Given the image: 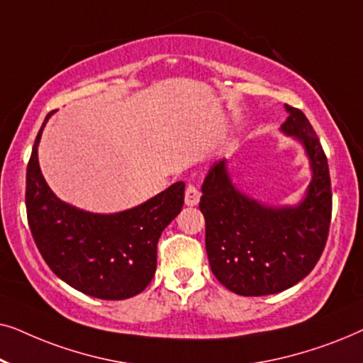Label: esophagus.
<instances>
[{"instance_id": "esophagus-1", "label": "esophagus", "mask_w": 363, "mask_h": 363, "mask_svg": "<svg viewBox=\"0 0 363 363\" xmlns=\"http://www.w3.org/2000/svg\"><path fill=\"white\" fill-rule=\"evenodd\" d=\"M200 196L201 193L200 190L195 185H188L186 190H185V205L186 206H196L198 203H200Z\"/></svg>"}]
</instances>
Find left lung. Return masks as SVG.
I'll use <instances>...</instances> for the list:
<instances>
[{
  "label": "left lung",
  "mask_w": 363,
  "mask_h": 363,
  "mask_svg": "<svg viewBox=\"0 0 363 363\" xmlns=\"http://www.w3.org/2000/svg\"><path fill=\"white\" fill-rule=\"evenodd\" d=\"M281 132L304 148L312 172L297 205H266L238 190L228 160L216 162L201 185L200 210L206 223V255L213 274L240 296H267L289 289L314 269L324 251L332 215L325 153L299 108Z\"/></svg>",
  "instance_id": "1"
}]
</instances>
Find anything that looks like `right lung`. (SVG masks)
<instances>
[{
    "label": "right lung",
    "mask_w": 363,
    "mask_h": 363,
    "mask_svg": "<svg viewBox=\"0 0 363 363\" xmlns=\"http://www.w3.org/2000/svg\"><path fill=\"white\" fill-rule=\"evenodd\" d=\"M28 163L26 211L34 242L59 279L104 301L137 296L157 269V242L182 211L185 183L177 182L142 205L111 215L91 213L59 200L38 160L43 128Z\"/></svg>",
    "instance_id": "right-lung-1"
}]
</instances>
